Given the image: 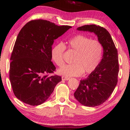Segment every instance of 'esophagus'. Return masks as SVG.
<instances>
[{
  "instance_id": "1",
  "label": "esophagus",
  "mask_w": 130,
  "mask_h": 130,
  "mask_svg": "<svg viewBox=\"0 0 130 130\" xmlns=\"http://www.w3.org/2000/svg\"><path fill=\"white\" fill-rule=\"evenodd\" d=\"M62 79L64 80H68L70 79V78L69 77H66V76H62Z\"/></svg>"
}]
</instances>
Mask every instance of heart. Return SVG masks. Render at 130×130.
I'll list each match as a JSON object with an SVG mask.
<instances>
[{
  "label": "heart",
  "mask_w": 130,
  "mask_h": 130,
  "mask_svg": "<svg viewBox=\"0 0 130 130\" xmlns=\"http://www.w3.org/2000/svg\"><path fill=\"white\" fill-rule=\"evenodd\" d=\"M68 50L74 52L73 63L64 65L58 70L59 74L65 76H77L83 73L89 74L97 68L103 56V47L98 40H92L83 34H77L68 41ZM66 46L58 43L51 50L52 59L57 66L64 63L63 53Z\"/></svg>",
  "instance_id": "obj_1"
}]
</instances>
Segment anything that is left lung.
Wrapping results in <instances>:
<instances>
[{
	"label": "left lung",
	"instance_id": "1",
	"mask_svg": "<svg viewBox=\"0 0 130 130\" xmlns=\"http://www.w3.org/2000/svg\"><path fill=\"white\" fill-rule=\"evenodd\" d=\"M77 30L93 32L103 47V55L96 70L80 84L74 96L80 104L95 107L105 102L111 96L118 81L119 60L117 50L110 34L103 27L95 24L85 25Z\"/></svg>",
	"mask_w": 130,
	"mask_h": 130
}]
</instances>
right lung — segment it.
<instances>
[{
  "instance_id": "add662e5",
  "label": "right lung",
  "mask_w": 130,
  "mask_h": 130,
  "mask_svg": "<svg viewBox=\"0 0 130 130\" xmlns=\"http://www.w3.org/2000/svg\"><path fill=\"white\" fill-rule=\"evenodd\" d=\"M43 19L32 20L19 32L10 57V83L18 99L31 106L43 103L62 80L51 62L54 40L68 29Z\"/></svg>"
}]
</instances>
